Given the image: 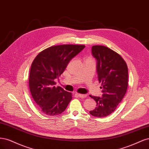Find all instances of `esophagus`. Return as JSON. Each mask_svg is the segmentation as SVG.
I'll use <instances>...</instances> for the list:
<instances>
[{
  "instance_id": "1",
  "label": "esophagus",
  "mask_w": 149,
  "mask_h": 149,
  "mask_svg": "<svg viewBox=\"0 0 149 149\" xmlns=\"http://www.w3.org/2000/svg\"><path fill=\"white\" fill-rule=\"evenodd\" d=\"M76 94H77L79 97H80V98H86V97H87V95L80 94V93H76Z\"/></svg>"
}]
</instances>
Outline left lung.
I'll return each mask as SVG.
<instances>
[{
  "instance_id": "left-lung-1",
  "label": "left lung",
  "mask_w": 149,
  "mask_h": 149,
  "mask_svg": "<svg viewBox=\"0 0 149 149\" xmlns=\"http://www.w3.org/2000/svg\"><path fill=\"white\" fill-rule=\"evenodd\" d=\"M92 54L97 60V72L103 95L102 97L90 95L97 103V107L90 111V114L104 118L116 109L126 93L127 66L121 56L108 47L93 46Z\"/></svg>"
}]
</instances>
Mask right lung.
<instances>
[{
    "mask_svg": "<svg viewBox=\"0 0 149 149\" xmlns=\"http://www.w3.org/2000/svg\"><path fill=\"white\" fill-rule=\"evenodd\" d=\"M84 45H63L42 51L33 61L29 77L32 97L40 110L48 116L62 113L72 98V93L56 87L54 79L64 72L70 61L84 49Z\"/></svg>",
    "mask_w": 149,
    "mask_h": 149,
    "instance_id": "right-lung-1",
    "label": "right lung"
}]
</instances>
